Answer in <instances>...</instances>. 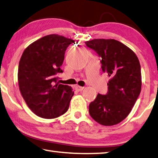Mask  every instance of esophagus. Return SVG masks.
<instances>
[{
  "label": "esophagus",
  "instance_id": "1",
  "mask_svg": "<svg viewBox=\"0 0 158 158\" xmlns=\"http://www.w3.org/2000/svg\"><path fill=\"white\" fill-rule=\"evenodd\" d=\"M84 87H81V86H76L75 87V89H76V91H77V92H81V91L83 90L84 89Z\"/></svg>",
  "mask_w": 158,
  "mask_h": 158
}]
</instances>
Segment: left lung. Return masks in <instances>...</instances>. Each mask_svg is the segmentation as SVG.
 <instances>
[{"label":"left lung","mask_w":158,"mask_h":158,"mask_svg":"<svg viewBox=\"0 0 158 158\" xmlns=\"http://www.w3.org/2000/svg\"><path fill=\"white\" fill-rule=\"evenodd\" d=\"M85 44L101 57L102 70L110 77L107 93L98 94L89 104V114L101 125H116L128 117L139 96V61L131 48L117 40L96 39Z\"/></svg>","instance_id":"obj_1"}]
</instances>
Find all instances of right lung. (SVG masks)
I'll use <instances>...</instances> for the list:
<instances>
[{
  "label": "right lung",
  "mask_w": 158,
  "mask_h": 158,
  "mask_svg": "<svg viewBox=\"0 0 158 158\" xmlns=\"http://www.w3.org/2000/svg\"><path fill=\"white\" fill-rule=\"evenodd\" d=\"M73 40L49 35L32 43L19 61V89L27 106L38 117L54 118L67 111L73 92L69 85L59 84L66 49Z\"/></svg>",
  "instance_id": "add662e5"
}]
</instances>
